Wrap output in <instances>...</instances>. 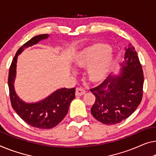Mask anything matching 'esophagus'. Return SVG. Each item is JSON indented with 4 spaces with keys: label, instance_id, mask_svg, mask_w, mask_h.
I'll return each instance as SVG.
<instances>
[{
    "label": "esophagus",
    "instance_id": "1",
    "mask_svg": "<svg viewBox=\"0 0 156 156\" xmlns=\"http://www.w3.org/2000/svg\"><path fill=\"white\" fill-rule=\"evenodd\" d=\"M86 91L82 87H78L76 88V96H83L85 94Z\"/></svg>",
    "mask_w": 156,
    "mask_h": 156
}]
</instances>
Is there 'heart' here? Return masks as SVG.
<instances>
[{"label":"heart","mask_w":156,"mask_h":156,"mask_svg":"<svg viewBox=\"0 0 156 156\" xmlns=\"http://www.w3.org/2000/svg\"><path fill=\"white\" fill-rule=\"evenodd\" d=\"M109 46L98 43L83 48L72 58L74 66L78 68L87 67V76L90 82L98 83L108 77L112 69L113 56L108 52Z\"/></svg>","instance_id":"b5f03b06"}]
</instances>
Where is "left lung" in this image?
<instances>
[{
  "instance_id": "8db88e82",
  "label": "left lung",
  "mask_w": 156,
  "mask_h": 156,
  "mask_svg": "<svg viewBox=\"0 0 156 156\" xmlns=\"http://www.w3.org/2000/svg\"><path fill=\"white\" fill-rule=\"evenodd\" d=\"M125 48V60L119 76H111L90 90L96 97L91 108L95 119L106 125H114L134 112L143 96L144 73L133 46Z\"/></svg>"
}]
</instances>
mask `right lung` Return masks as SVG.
<instances>
[{"label":"right lung","instance_id":"obj_1","mask_svg":"<svg viewBox=\"0 0 156 156\" xmlns=\"http://www.w3.org/2000/svg\"><path fill=\"white\" fill-rule=\"evenodd\" d=\"M49 37L48 34L38 35L32 38L17 50L9 70L8 87L12 106L19 116L32 127L40 129H51L61 122L68 113L71 101L75 98V87L62 88L56 90L50 96L36 103H27L16 94L14 83L18 55L24 49L36 45Z\"/></svg>","mask_w":156,"mask_h":156}]
</instances>
